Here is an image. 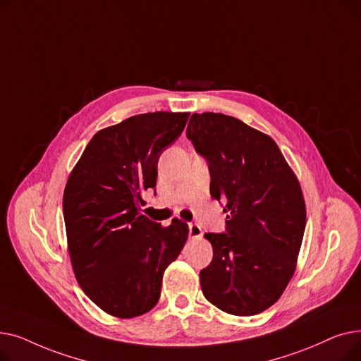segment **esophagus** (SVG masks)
<instances>
[{"mask_svg": "<svg viewBox=\"0 0 361 361\" xmlns=\"http://www.w3.org/2000/svg\"><path fill=\"white\" fill-rule=\"evenodd\" d=\"M188 234L192 238H200L203 235V230L199 224H190L188 225Z\"/></svg>", "mask_w": 361, "mask_h": 361, "instance_id": "obj_1", "label": "esophagus"}]
</instances>
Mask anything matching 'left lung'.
Returning a JSON list of instances; mask_svg holds the SVG:
<instances>
[{
  "instance_id": "8db88e82",
  "label": "left lung",
  "mask_w": 361,
  "mask_h": 361,
  "mask_svg": "<svg viewBox=\"0 0 361 361\" xmlns=\"http://www.w3.org/2000/svg\"><path fill=\"white\" fill-rule=\"evenodd\" d=\"M187 137L211 169V196L224 200L226 233L204 234L214 259L200 271L206 300L234 316L269 309L297 268L306 203L274 139L215 112L193 114Z\"/></svg>"
}]
</instances>
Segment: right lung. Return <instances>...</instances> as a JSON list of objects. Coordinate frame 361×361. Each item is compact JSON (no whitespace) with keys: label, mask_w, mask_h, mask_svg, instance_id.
Listing matches in <instances>:
<instances>
[{"label":"right lung","mask_w":361,"mask_h":361,"mask_svg":"<svg viewBox=\"0 0 361 361\" xmlns=\"http://www.w3.org/2000/svg\"><path fill=\"white\" fill-rule=\"evenodd\" d=\"M190 112H147L99 130L68 176L63 211L75 279L105 313L131 319L161 297L165 269L181 253L188 225L162 226L142 215L158 159Z\"/></svg>","instance_id":"add662e5"}]
</instances>
